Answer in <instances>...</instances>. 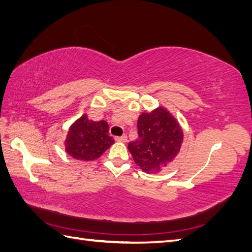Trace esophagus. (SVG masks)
<instances>
[{"label": "esophagus", "mask_w": 252, "mask_h": 252, "mask_svg": "<svg viewBox=\"0 0 252 252\" xmlns=\"http://www.w3.org/2000/svg\"><path fill=\"white\" fill-rule=\"evenodd\" d=\"M115 140H116L117 142L126 143V140H127V137H126V135L125 134V135H122V136H116V137H115Z\"/></svg>", "instance_id": "esophagus-1"}]
</instances>
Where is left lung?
<instances>
[{"label": "left lung", "instance_id": "1", "mask_svg": "<svg viewBox=\"0 0 252 252\" xmlns=\"http://www.w3.org/2000/svg\"><path fill=\"white\" fill-rule=\"evenodd\" d=\"M138 138L127 148L144 172L157 173L178 156L183 142V131L175 118L158 107L143 112L137 120Z\"/></svg>", "mask_w": 252, "mask_h": 252}]
</instances>
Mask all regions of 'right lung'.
<instances>
[{"label": "right lung", "mask_w": 252, "mask_h": 252, "mask_svg": "<svg viewBox=\"0 0 252 252\" xmlns=\"http://www.w3.org/2000/svg\"><path fill=\"white\" fill-rule=\"evenodd\" d=\"M107 122L89 120L83 115L69 129L66 138V152L74 159L91 161L100 157L107 148L114 144V138L108 134Z\"/></svg>", "instance_id": "right-lung-1"}]
</instances>
